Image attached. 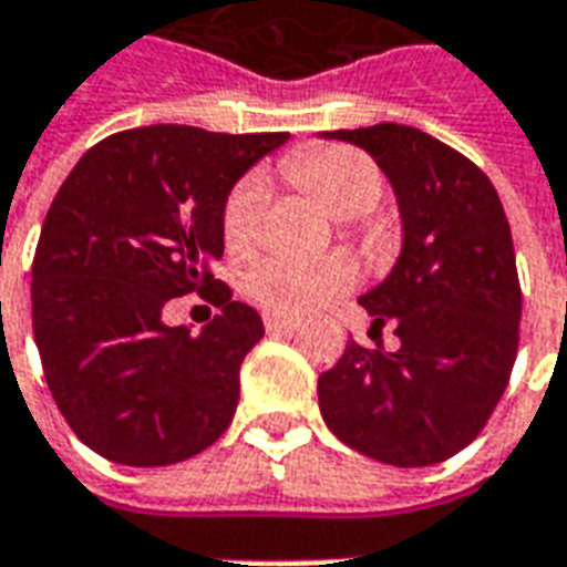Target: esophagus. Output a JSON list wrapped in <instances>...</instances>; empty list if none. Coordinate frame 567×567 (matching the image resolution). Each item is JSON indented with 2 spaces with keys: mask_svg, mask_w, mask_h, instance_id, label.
<instances>
[{
  "mask_svg": "<svg viewBox=\"0 0 567 567\" xmlns=\"http://www.w3.org/2000/svg\"><path fill=\"white\" fill-rule=\"evenodd\" d=\"M262 320H266L268 332H275V334H292L301 326L296 317H280V313H266Z\"/></svg>",
  "mask_w": 567,
  "mask_h": 567,
  "instance_id": "34e87169",
  "label": "esophagus"
}]
</instances>
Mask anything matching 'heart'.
Instances as JSON below:
<instances>
[{"instance_id":"1","label":"heart","mask_w":567,"mask_h":567,"mask_svg":"<svg viewBox=\"0 0 567 567\" xmlns=\"http://www.w3.org/2000/svg\"><path fill=\"white\" fill-rule=\"evenodd\" d=\"M289 184L317 198L334 217H359L378 205L383 177L374 159L344 144L301 147L284 159ZM266 189L254 175L241 177L223 205V241L229 250H250L259 233ZM353 262L344 256H266L244 271V292L271 313H305L353 284Z\"/></svg>"}]
</instances>
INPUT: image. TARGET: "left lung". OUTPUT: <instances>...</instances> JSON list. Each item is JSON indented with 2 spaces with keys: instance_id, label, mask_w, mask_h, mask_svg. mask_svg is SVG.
Here are the masks:
<instances>
[{
  "instance_id": "left-lung-1",
  "label": "left lung",
  "mask_w": 567,
  "mask_h": 567,
  "mask_svg": "<svg viewBox=\"0 0 567 567\" xmlns=\"http://www.w3.org/2000/svg\"><path fill=\"white\" fill-rule=\"evenodd\" d=\"M374 156L402 214V254L359 296L399 347L350 341L320 374V414L365 456L423 468L481 435L514 369L523 292L493 181L468 156L399 123L323 132ZM371 326V329H374Z\"/></svg>"
}]
</instances>
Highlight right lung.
I'll return each instance as SVG.
<instances>
[{"label": "right lung", "instance_id": "1", "mask_svg": "<svg viewBox=\"0 0 567 567\" xmlns=\"http://www.w3.org/2000/svg\"><path fill=\"white\" fill-rule=\"evenodd\" d=\"M287 132L156 123L78 159L32 259V332L65 423L99 456L156 468L210 447L238 408V371L266 334L210 275L235 181ZM198 291L221 313L198 336L162 308Z\"/></svg>", "mask_w": 567, "mask_h": 567}]
</instances>
